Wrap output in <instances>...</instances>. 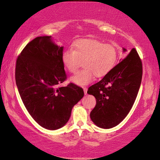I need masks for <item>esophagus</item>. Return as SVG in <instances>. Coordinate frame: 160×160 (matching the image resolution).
I'll use <instances>...</instances> for the list:
<instances>
[{
	"mask_svg": "<svg viewBox=\"0 0 160 160\" xmlns=\"http://www.w3.org/2000/svg\"><path fill=\"white\" fill-rule=\"evenodd\" d=\"M83 91H84L85 95H86L87 94V92H88V89H87L86 88H83Z\"/></svg>",
	"mask_w": 160,
	"mask_h": 160,
	"instance_id": "obj_1",
	"label": "esophagus"
}]
</instances>
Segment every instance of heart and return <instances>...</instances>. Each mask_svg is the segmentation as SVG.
Segmentation results:
<instances>
[{
  "label": "heart",
  "instance_id": "b5f03b06",
  "mask_svg": "<svg viewBox=\"0 0 160 160\" xmlns=\"http://www.w3.org/2000/svg\"><path fill=\"white\" fill-rule=\"evenodd\" d=\"M118 51L113 45L105 44L97 40L81 39L72 45L71 49L62 54L65 69L73 73L82 62L84 68L71 77V81L79 86L86 85L93 81L95 75L101 77L107 75L118 61Z\"/></svg>",
  "mask_w": 160,
  "mask_h": 160
}]
</instances>
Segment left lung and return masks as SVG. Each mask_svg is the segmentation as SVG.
<instances>
[{"instance_id":"left-lung-1","label":"left lung","mask_w":160,"mask_h":160,"mask_svg":"<svg viewBox=\"0 0 160 160\" xmlns=\"http://www.w3.org/2000/svg\"><path fill=\"white\" fill-rule=\"evenodd\" d=\"M142 74V59L133 48L102 79L89 88L88 93L96 99L90 113L96 125L109 129L122 122L137 98Z\"/></svg>"}]
</instances>
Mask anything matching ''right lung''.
I'll use <instances>...</instances> for the list:
<instances>
[{
    "label": "right lung",
    "mask_w": 160,
    "mask_h": 160,
    "mask_svg": "<svg viewBox=\"0 0 160 160\" xmlns=\"http://www.w3.org/2000/svg\"><path fill=\"white\" fill-rule=\"evenodd\" d=\"M38 37L24 48L17 57L15 80L19 94L28 113L41 127L50 130L68 122L73 106L84 95L82 88L67 79L62 62L63 47Z\"/></svg>",
    "instance_id": "1"
}]
</instances>
